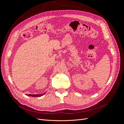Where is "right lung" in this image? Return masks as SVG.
Segmentation results:
<instances>
[{"label": "right lung", "mask_w": 124, "mask_h": 124, "mask_svg": "<svg viewBox=\"0 0 124 124\" xmlns=\"http://www.w3.org/2000/svg\"><path fill=\"white\" fill-rule=\"evenodd\" d=\"M44 94H45V93H42V94H40V95H31V94H28L27 96H31V97H40V96H41L43 95Z\"/></svg>", "instance_id": "add662e5"}]
</instances>
